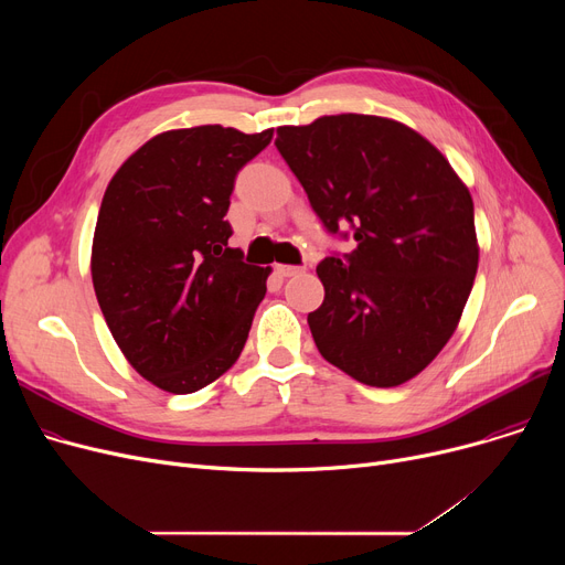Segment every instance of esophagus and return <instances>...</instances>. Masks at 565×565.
I'll return each instance as SVG.
<instances>
[{
	"instance_id": "obj_1",
	"label": "esophagus",
	"mask_w": 565,
	"mask_h": 565,
	"mask_svg": "<svg viewBox=\"0 0 565 565\" xmlns=\"http://www.w3.org/2000/svg\"><path fill=\"white\" fill-rule=\"evenodd\" d=\"M275 270H277L279 277H295V275H300L305 267H300V265H277Z\"/></svg>"
}]
</instances>
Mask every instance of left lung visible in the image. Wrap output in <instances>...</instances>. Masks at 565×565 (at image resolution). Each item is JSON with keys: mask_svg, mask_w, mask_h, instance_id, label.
Wrapping results in <instances>:
<instances>
[{"mask_svg": "<svg viewBox=\"0 0 565 565\" xmlns=\"http://www.w3.org/2000/svg\"><path fill=\"white\" fill-rule=\"evenodd\" d=\"M275 146L324 228L358 241L316 267L324 300L307 320L320 354L369 387H398L447 345L471 292L469 190L428 139L392 118L320 116L277 128Z\"/></svg>", "mask_w": 565, "mask_h": 565, "instance_id": "8db88e82", "label": "left lung"}]
</instances>
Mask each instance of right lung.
I'll return each instance as SVG.
<instances>
[{
    "label": "right lung",
    "instance_id": "obj_1",
    "mask_svg": "<svg viewBox=\"0 0 565 565\" xmlns=\"http://www.w3.org/2000/svg\"><path fill=\"white\" fill-rule=\"evenodd\" d=\"M199 126L148 139L109 181L92 249L100 311L130 366L192 394L241 358L270 267L228 247L235 175L270 143Z\"/></svg>",
    "mask_w": 565,
    "mask_h": 565
}]
</instances>
